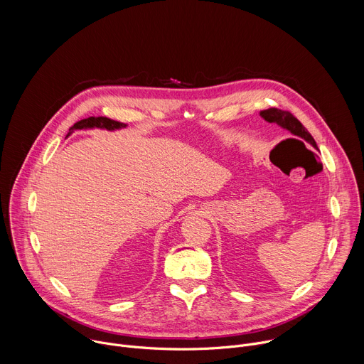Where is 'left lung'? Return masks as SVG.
Instances as JSON below:
<instances>
[{"mask_svg":"<svg viewBox=\"0 0 364 364\" xmlns=\"http://www.w3.org/2000/svg\"><path fill=\"white\" fill-rule=\"evenodd\" d=\"M259 115H261L267 122L279 125L281 128L289 131L294 136H298V138L304 139L311 146H314L317 149V144H316L314 138L311 136V134L305 129V127L291 112L281 111L278 108H269V109L261 111V114H259Z\"/></svg>","mask_w":364,"mask_h":364,"instance_id":"1","label":"left lung"}]
</instances>
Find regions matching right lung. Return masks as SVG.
Wrapping results in <instances>:
<instances>
[{"instance_id":"right-lung-1","label":"right lung","mask_w":364,"mask_h":364,"mask_svg":"<svg viewBox=\"0 0 364 364\" xmlns=\"http://www.w3.org/2000/svg\"><path fill=\"white\" fill-rule=\"evenodd\" d=\"M127 125L122 124V122H118V121H112L109 118H103V117H90V118H86V119H82L79 122H76L70 129H69V134L66 135V138L69 135H72L76 129H93V128H100V129H107V131H115V129H122L125 128Z\"/></svg>"}]
</instances>
